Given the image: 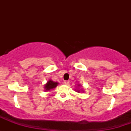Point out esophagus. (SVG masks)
Instances as JSON below:
<instances>
[{
    "mask_svg": "<svg viewBox=\"0 0 131 131\" xmlns=\"http://www.w3.org/2000/svg\"><path fill=\"white\" fill-rule=\"evenodd\" d=\"M64 84L65 85H69V84H70V81H65L64 82Z\"/></svg>",
    "mask_w": 131,
    "mask_h": 131,
    "instance_id": "34e87169",
    "label": "esophagus"
}]
</instances>
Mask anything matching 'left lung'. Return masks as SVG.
<instances>
[{"mask_svg": "<svg viewBox=\"0 0 131 131\" xmlns=\"http://www.w3.org/2000/svg\"><path fill=\"white\" fill-rule=\"evenodd\" d=\"M78 87H81V84H78ZM76 91L77 92H78V93H80L81 92H84V89L81 88V89L80 90H79V89H76Z\"/></svg>", "mask_w": 131, "mask_h": 131, "instance_id": "left-lung-1", "label": "left lung"}]
</instances>
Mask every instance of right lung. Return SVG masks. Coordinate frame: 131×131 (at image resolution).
<instances>
[{
  "mask_svg": "<svg viewBox=\"0 0 131 131\" xmlns=\"http://www.w3.org/2000/svg\"><path fill=\"white\" fill-rule=\"evenodd\" d=\"M58 82H54L51 79H49V81L47 82V83L44 85V91L47 92L50 91L51 90L55 88H57V85H58Z\"/></svg>",
  "mask_w": 131,
  "mask_h": 131,
  "instance_id": "right-lung-1",
  "label": "right lung"
}]
</instances>
